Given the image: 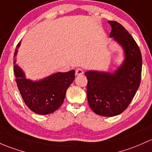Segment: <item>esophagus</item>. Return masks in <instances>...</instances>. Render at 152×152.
Listing matches in <instances>:
<instances>
[{
	"instance_id": "1",
	"label": "esophagus",
	"mask_w": 152,
	"mask_h": 152,
	"mask_svg": "<svg viewBox=\"0 0 152 152\" xmlns=\"http://www.w3.org/2000/svg\"><path fill=\"white\" fill-rule=\"evenodd\" d=\"M83 73H84V71L81 68H77L76 70V74L77 76H80V75H82Z\"/></svg>"
}]
</instances>
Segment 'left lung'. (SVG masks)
<instances>
[{
    "label": "left lung",
    "instance_id": "left-lung-1",
    "mask_svg": "<svg viewBox=\"0 0 152 152\" xmlns=\"http://www.w3.org/2000/svg\"><path fill=\"white\" fill-rule=\"evenodd\" d=\"M110 37L122 46L125 60L114 73L87 71V100L95 114L114 116L128 107L140 86L142 56L134 38L119 22L108 21Z\"/></svg>",
    "mask_w": 152,
    "mask_h": 152
}]
</instances>
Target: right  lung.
I'll return each instance as SVG.
<instances>
[{
	"label": "right lung",
	"mask_w": 152,
	"mask_h": 152,
	"mask_svg": "<svg viewBox=\"0 0 152 152\" xmlns=\"http://www.w3.org/2000/svg\"><path fill=\"white\" fill-rule=\"evenodd\" d=\"M20 46V43L17 47ZM17 50L14 52L17 55ZM14 71L17 87L27 106L36 114L46 115L58 109L63 103L67 89L75 79V71L57 73L39 81L28 80L22 71L15 65Z\"/></svg>",
	"instance_id": "obj_1"
}]
</instances>
